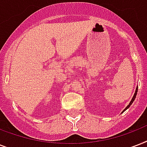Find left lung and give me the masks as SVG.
Segmentation results:
<instances>
[{
    "mask_svg": "<svg viewBox=\"0 0 147 147\" xmlns=\"http://www.w3.org/2000/svg\"><path fill=\"white\" fill-rule=\"evenodd\" d=\"M137 90H138V87H137V88H136V92H135V93H134V97H133V98H132V100H130V104H129V105H127V107H126L125 109L123 110V112L124 111H126V110L127 109L128 107H130V105H132V103L134 102V100H135V98H136V96H137Z\"/></svg>",
    "mask_w": 147,
    "mask_h": 147,
    "instance_id": "obj_1",
    "label": "left lung"
}]
</instances>
